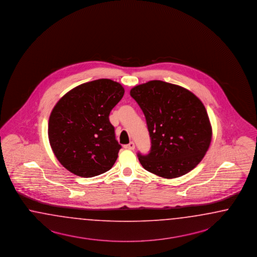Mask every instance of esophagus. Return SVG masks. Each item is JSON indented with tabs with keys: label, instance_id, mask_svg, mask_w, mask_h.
I'll list each match as a JSON object with an SVG mask.
<instances>
[{
	"label": "esophagus",
	"instance_id": "obj_1",
	"mask_svg": "<svg viewBox=\"0 0 257 257\" xmlns=\"http://www.w3.org/2000/svg\"><path fill=\"white\" fill-rule=\"evenodd\" d=\"M124 148L127 149V150H134L135 149V143L134 142H130L129 144L124 145Z\"/></svg>",
	"mask_w": 257,
	"mask_h": 257
}]
</instances>
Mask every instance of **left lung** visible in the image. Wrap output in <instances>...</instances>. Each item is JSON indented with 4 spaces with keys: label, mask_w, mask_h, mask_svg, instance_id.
Segmentation results:
<instances>
[{
    "label": "left lung",
    "mask_w": 257,
    "mask_h": 257,
    "mask_svg": "<svg viewBox=\"0 0 257 257\" xmlns=\"http://www.w3.org/2000/svg\"><path fill=\"white\" fill-rule=\"evenodd\" d=\"M130 95L144 113L152 143L148 155L138 154L142 167L166 179L193 170L212 139L201 100L187 88L160 80L136 86Z\"/></svg>",
    "instance_id": "obj_1"
}]
</instances>
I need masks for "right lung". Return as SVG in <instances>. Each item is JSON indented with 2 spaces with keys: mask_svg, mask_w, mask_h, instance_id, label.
Masks as SVG:
<instances>
[{
  "mask_svg": "<svg viewBox=\"0 0 257 257\" xmlns=\"http://www.w3.org/2000/svg\"><path fill=\"white\" fill-rule=\"evenodd\" d=\"M124 88L110 79H98L72 88L57 101L48 136L57 160L71 173L93 177L109 171L121 146L109 121Z\"/></svg>",
  "mask_w": 257,
  "mask_h": 257,
  "instance_id": "right-lung-1",
  "label": "right lung"
}]
</instances>
